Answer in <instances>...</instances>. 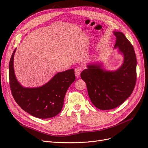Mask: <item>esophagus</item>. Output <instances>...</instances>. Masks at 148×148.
I'll return each mask as SVG.
<instances>
[{"instance_id":"34e87169","label":"esophagus","mask_w":148,"mask_h":148,"mask_svg":"<svg viewBox=\"0 0 148 148\" xmlns=\"http://www.w3.org/2000/svg\"><path fill=\"white\" fill-rule=\"evenodd\" d=\"M80 73H81V69L79 68H76L75 69V75L77 77H80Z\"/></svg>"}]
</instances>
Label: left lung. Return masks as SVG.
<instances>
[{"mask_svg": "<svg viewBox=\"0 0 148 148\" xmlns=\"http://www.w3.org/2000/svg\"><path fill=\"white\" fill-rule=\"evenodd\" d=\"M116 37L114 48L123 54V62L114 71L102 68L101 64H89L81 73L86 84L91 102L100 110H110L122 104L131 95L136 82L137 59L131 42L121 32Z\"/></svg>", "mask_w": 148, "mask_h": 148, "instance_id": "8db88e82", "label": "left lung"}]
</instances>
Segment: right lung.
<instances>
[{
    "mask_svg": "<svg viewBox=\"0 0 148 148\" xmlns=\"http://www.w3.org/2000/svg\"><path fill=\"white\" fill-rule=\"evenodd\" d=\"M11 56L10 65V85L12 95L18 105L34 117L47 119L58 114L64 105V98L69 87L75 80L73 69L57 73L43 86L25 88L17 81L14 69V57Z\"/></svg>",
    "mask_w": 148,
    "mask_h": 148,
    "instance_id": "right-lung-1",
    "label": "right lung"
}]
</instances>
